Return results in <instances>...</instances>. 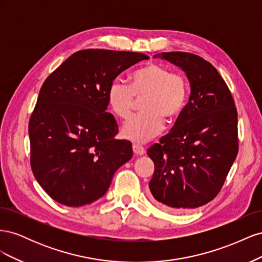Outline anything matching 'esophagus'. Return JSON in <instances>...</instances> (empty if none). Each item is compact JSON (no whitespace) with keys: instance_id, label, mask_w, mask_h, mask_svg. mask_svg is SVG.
<instances>
[{"instance_id":"obj_1","label":"esophagus","mask_w":262,"mask_h":262,"mask_svg":"<svg viewBox=\"0 0 262 262\" xmlns=\"http://www.w3.org/2000/svg\"><path fill=\"white\" fill-rule=\"evenodd\" d=\"M132 147H133V152L136 155H143L145 153L144 147L140 145V144H138V143H133Z\"/></svg>"}]
</instances>
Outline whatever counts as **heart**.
<instances>
[{
    "mask_svg": "<svg viewBox=\"0 0 262 262\" xmlns=\"http://www.w3.org/2000/svg\"><path fill=\"white\" fill-rule=\"evenodd\" d=\"M130 85L115 81L109 86L108 104L122 121L133 116L137 100H142L143 114L123 126L125 138L144 142L156 137L163 129L164 120L176 121L184 114L189 100L188 78L179 72L149 62L131 73Z\"/></svg>",
    "mask_w": 262,
    "mask_h": 262,
    "instance_id": "heart-1",
    "label": "heart"
}]
</instances>
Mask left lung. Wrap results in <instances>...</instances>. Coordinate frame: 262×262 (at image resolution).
<instances>
[{
  "label": "left lung",
  "mask_w": 262,
  "mask_h": 262,
  "mask_svg": "<svg viewBox=\"0 0 262 262\" xmlns=\"http://www.w3.org/2000/svg\"><path fill=\"white\" fill-rule=\"evenodd\" d=\"M160 57L185 71L191 94L170 132L147 149L155 166L149 196L163 210L182 213L209 203L223 187L238 153L237 110L210 62L179 51Z\"/></svg>",
  "instance_id": "obj_1"
}]
</instances>
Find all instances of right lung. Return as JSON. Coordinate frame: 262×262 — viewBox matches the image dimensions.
Returning a JSON list of instances; mask_svg holds the SVG:
<instances>
[{
  "label": "right lung",
  "mask_w": 262,
  "mask_h": 262,
  "mask_svg": "<svg viewBox=\"0 0 262 262\" xmlns=\"http://www.w3.org/2000/svg\"><path fill=\"white\" fill-rule=\"evenodd\" d=\"M147 59L141 52L85 49L46 78L29 119L30 166L53 200L67 207L98 200L131 160V142L115 139L108 90L124 70Z\"/></svg>",
  "instance_id": "add662e5"
}]
</instances>
